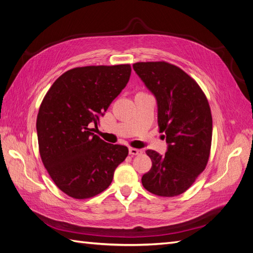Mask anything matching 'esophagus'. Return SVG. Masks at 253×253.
Here are the masks:
<instances>
[{"label":"esophagus","mask_w":253,"mask_h":253,"mask_svg":"<svg viewBox=\"0 0 253 253\" xmlns=\"http://www.w3.org/2000/svg\"><path fill=\"white\" fill-rule=\"evenodd\" d=\"M128 153H129V154H131V155H140L141 153H142V151L139 150V149L129 148V149H128Z\"/></svg>","instance_id":"34e87169"}]
</instances>
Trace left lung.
<instances>
[{"label":"left lung","instance_id":"1","mask_svg":"<svg viewBox=\"0 0 253 253\" xmlns=\"http://www.w3.org/2000/svg\"><path fill=\"white\" fill-rule=\"evenodd\" d=\"M133 68L156 97L159 132L165 133L168 142L165 155L145 151L152 168L142 176V186L158 196L180 195L193 185L210 157L208 99L191 76L166 61L137 62Z\"/></svg>","mask_w":253,"mask_h":253}]
</instances>
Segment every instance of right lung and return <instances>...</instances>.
I'll list each match as a JSON object with an SVG mask.
<instances>
[{
	"label": "right lung",
	"mask_w": 253,
	"mask_h": 253,
	"mask_svg": "<svg viewBox=\"0 0 253 253\" xmlns=\"http://www.w3.org/2000/svg\"><path fill=\"white\" fill-rule=\"evenodd\" d=\"M131 65L75 67L52 83L41 102L37 133L42 163L56 186L75 200L100 194L128 154L95 135L99 117L124 89Z\"/></svg>",
	"instance_id": "add662e5"
}]
</instances>
